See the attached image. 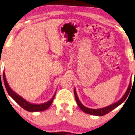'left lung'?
<instances>
[{
  "label": "left lung",
  "instance_id": "obj_1",
  "mask_svg": "<svg viewBox=\"0 0 135 135\" xmlns=\"http://www.w3.org/2000/svg\"><path fill=\"white\" fill-rule=\"evenodd\" d=\"M134 75H135V73H134ZM131 87H132V79H130V84H129V85H128V88H127L126 92L125 93L124 96L122 97L121 99L119 100V101H117V102H115V103L112 104V105H111L106 106V107H105V108H100V109H91V108H89L86 107V106H84L82 103H81L80 100H79L78 97V95H77V94H76V92L75 89H74V94H75V97L76 101L78 105L79 108H80V109L82 110L83 112H84V113H86L87 114H89L98 115V116H102V115H104L106 114L109 113L110 111H111L112 110L115 109V108H117V106H119L120 105V104H122L123 102L125 101L127 97H128L129 93H130V92Z\"/></svg>",
  "mask_w": 135,
  "mask_h": 135
}]
</instances>
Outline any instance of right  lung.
<instances>
[{
    "label": "right lung",
    "mask_w": 135,
    "mask_h": 135,
    "mask_svg": "<svg viewBox=\"0 0 135 135\" xmlns=\"http://www.w3.org/2000/svg\"><path fill=\"white\" fill-rule=\"evenodd\" d=\"M3 81H4V84L6 88V90L8 92L11 98L16 102L18 105H20L21 107L24 109L26 111L29 112H38V111H45L48 109V108L52 104L53 100L56 95L55 93L54 95L50 100H49L48 102H46L44 103H41V104H33L30 103V102H27V100L24 99L23 98L21 97L20 95H19L18 94H16V92H15L12 89L10 88V87L9 86V85L7 83L6 77H5V72L3 73Z\"/></svg>",
    "instance_id": "right-lung-1"
}]
</instances>
